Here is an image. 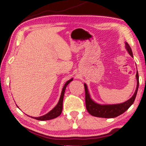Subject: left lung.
I'll return each mask as SVG.
<instances>
[{
  "mask_svg": "<svg viewBox=\"0 0 146 146\" xmlns=\"http://www.w3.org/2000/svg\"><path fill=\"white\" fill-rule=\"evenodd\" d=\"M125 48H126L127 51H128L129 54L132 57L131 48L127 42H125ZM136 78L137 80V85L135 94L128 101L123 102L122 104H119L100 105L96 104L90 99L86 85L84 84L85 102H86V108L87 111L93 116L102 117V118H114V117H116L119 115H121L122 113H124L130 108V106L134 103L135 98H136L137 90H138L139 88L138 72H137Z\"/></svg>",
  "mask_w": 146,
  "mask_h": 146,
  "instance_id": "8db88e82",
  "label": "left lung"
}]
</instances>
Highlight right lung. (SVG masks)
<instances>
[{"instance_id":"right-lung-1","label":"right lung","mask_w":146,"mask_h":146,"mask_svg":"<svg viewBox=\"0 0 146 146\" xmlns=\"http://www.w3.org/2000/svg\"><path fill=\"white\" fill-rule=\"evenodd\" d=\"M73 80V79H71L70 80L66 82V83L65 84L62 90L61 95H60V98L59 100V102L58 103V104L53 110H51L49 113L46 114L45 115H43V116L39 117H32L33 119H36L37 120H40V121H46V120H50L52 119H54L56 117H58L60 115V114L62 113V104H63V98H64V95L65 89H66L67 85L69 84Z\"/></svg>"}]
</instances>
